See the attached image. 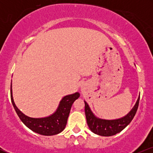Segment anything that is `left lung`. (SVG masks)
<instances>
[{
	"mask_svg": "<svg viewBox=\"0 0 153 153\" xmlns=\"http://www.w3.org/2000/svg\"><path fill=\"white\" fill-rule=\"evenodd\" d=\"M85 102V114L86 117L87 124L93 132L101 136H112L122 131L132 120L137 111L140 97L137 99L134 108L127 115L121 119L114 120H106L96 117L92 113L88 103Z\"/></svg>",
	"mask_w": 153,
	"mask_h": 153,
	"instance_id": "left-lung-1",
	"label": "left lung"
}]
</instances>
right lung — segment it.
Returning a JSON list of instances; mask_svg holds the SVG:
<instances>
[{
	"mask_svg": "<svg viewBox=\"0 0 153 153\" xmlns=\"http://www.w3.org/2000/svg\"><path fill=\"white\" fill-rule=\"evenodd\" d=\"M80 96L79 93L68 95L62 98L57 111L52 115L45 118H31L24 115L15 105L10 85V99L14 109L22 122L34 132L45 136H51L60 133L65 127L71 106Z\"/></svg>",
	"mask_w": 153,
	"mask_h": 153,
	"instance_id": "add662e5",
	"label": "right lung"
}]
</instances>
